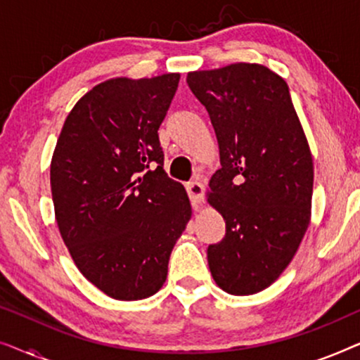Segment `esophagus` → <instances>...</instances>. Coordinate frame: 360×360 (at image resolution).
Instances as JSON below:
<instances>
[{"instance_id":"1","label":"esophagus","mask_w":360,"mask_h":360,"mask_svg":"<svg viewBox=\"0 0 360 360\" xmlns=\"http://www.w3.org/2000/svg\"><path fill=\"white\" fill-rule=\"evenodd\" d=\"M186 191H188L191 203L195 206L201 205V201L205 200V186L200 181H191V184L186 185Z\"/></svg>"}]
</instances>
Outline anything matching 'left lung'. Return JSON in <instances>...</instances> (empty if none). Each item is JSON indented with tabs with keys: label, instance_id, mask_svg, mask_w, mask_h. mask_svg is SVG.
<instances>
[{
	"label": "left lung",
	"instance_id": "obj_1",
	"mask_svg": "<svg viewBox=\"0 0 360 360\" xmlns=\"http://www.w3.org/2000/svg\"><path fill=\"white\" fill-rule=\"evenodd\" d=\"M186 83L219 146L206 198L226 236L208 248L211 275L226 293H259L288 267L311 219L308 139L287 82L260 63L190 72Z\"/></svg>",
	"mask_w": 360,
	"mask_h": 360
}]
</instances>
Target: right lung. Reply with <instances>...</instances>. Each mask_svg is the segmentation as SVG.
Masks as SVG:
<instances>
[{"mask_svg":"<svg viewBox=\"0 0 360 360\" xmlns=\"http://www.w3.org/2000/svg\"><path fill=\"white\" fill-rule=\"evenodd\" d=\"M179 80L180 73L116 77L93 86L53 149L58 231L83 277L115 300L159 292L191 218L184 185L165 174L157 134Z\"/></svg>","mask_w":360,"mask_h":360,"instance_id":"obj_1","label":"right lung"}]
</instances>
